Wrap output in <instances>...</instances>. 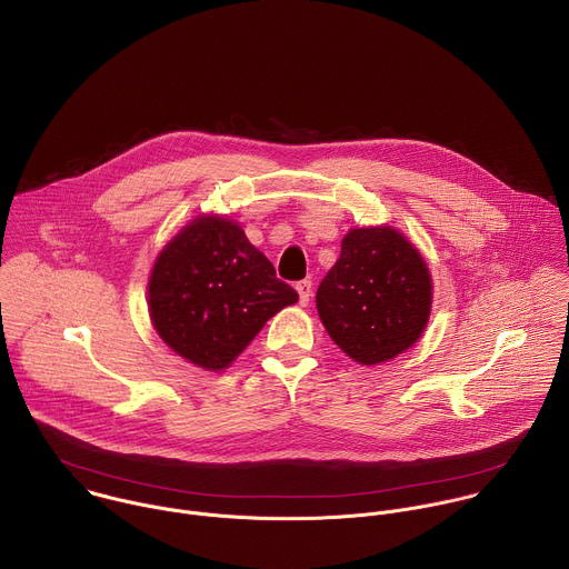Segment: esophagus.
Returning a JSON list of instances; mask_svg holds the SVG:
<instances>
[{"label": "esophagus", "instance_id": "obj_1", "mask_svg": "<svg viewBox=\"0 0 569 569\" xmlns=\"http://www.w3.org/2000/svg\"><path fill=\"white\" fill-rule=\"evenodd\" d=\"M296 291H298V296H300V305H307L309 298H311V291H313L311 280H300V282L296 284Z\"/></svg>", "mask_w": 569, "mask_h": 569}]
</instances>
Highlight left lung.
<instances>
[{
    "instance_id": "obj_1",
    "label": "left lung",
    "mask_w": 569,
    "mask_h": 569,
    "mask_svg": "<svg viewBox=\"0 0 569 569\" xmlns=\"http://www.w3.org/2000/svg\"><path fill=\"white\" fill-rule=\"evenodd\" d=\"M316 307L349 358L378 365L420 338L431 309V278L420 253L396 229H353L318 287Z\"/></svg>"
}]
</instances>
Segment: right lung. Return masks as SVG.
<instances>
[{
  "instance_id": "1",
  "label": "right lung",
  "mask_w": 569,
  "mask_h": 569,
  "mask_svg": "<svg viewBox=\"0 0 569 569\" xmlns=\"http://www.w3.org/2000/svg\"><path fill=\"white\" fill-rule=\"evenodd\" d=\"M298 293L224 218H198L156 260L149 280L151 320L189 362L218 371L240 356L264 322Z\"/></svg>"
}]
</instances>
